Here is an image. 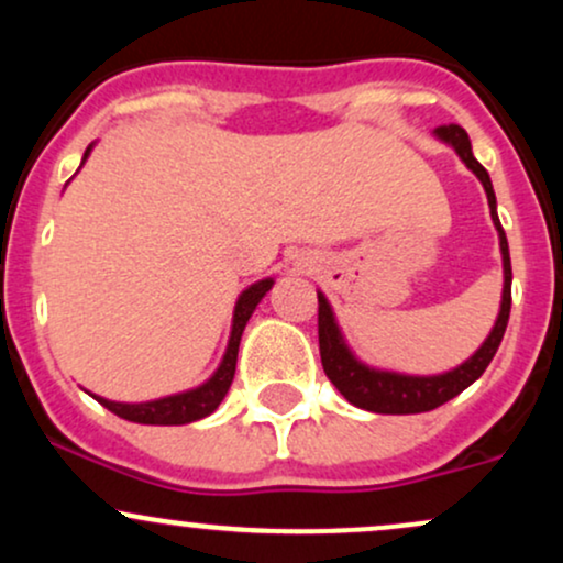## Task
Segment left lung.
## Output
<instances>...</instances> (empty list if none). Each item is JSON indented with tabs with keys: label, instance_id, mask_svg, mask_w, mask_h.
Here are the masks:
<instances>
[{
	"label": "left lung",
	"instance_id": "8db88e82",
	"mask_svg": "<svg viewBox=\"0 0 563 563\" xmlns=\"http://www.w3.org/2000/svg\"><path fill=\"white\" fill-rule=\"evenodd\" d=\"M434 137L448 142L452 151L461 156L463 164L468 166L471 172L479 177V183L487 192L489 203V217H493V224L497 230V238H500V254H503V299H500V312H497V320L489 331L484 344L476 349L474 354L452 367L448 373H439V376H405V373L394 371H378V367H371L360 363L352 354V349L346 346L344 335H341L339 322L333 318V309L328 303L325 296L318 290V335H320V360L322 371L331 378V384L339 389L354 407H363V410L371 412H384V416H412V412H429L434 407L450 402L452 397H457L463 389H468L476 378L487 371V365L493 363L497 346H500L503 333H506L508 314H510V254H508V241L506 232L500 228V219H497V200L493 190V179L479 161L474 158V151H471V140L466 129L457 124L450 126H437Z\"/></svg>",
	"mask_w": 563,
	"mask_h": 563
}]
</instances>
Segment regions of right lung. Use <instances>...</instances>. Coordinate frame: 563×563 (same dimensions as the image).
I'll return each mask as SVG.
<instances>
[{"mask_svg": "<svg viewBox=\"0 0 563 563\" xmlns=\"http://www.w3.org/2000/svg\"><path fill=\"white\" fill-rule=\"evenodd\" d=\"M92 153V145L84 151V161L89 158ZM81 161V164H84ZM273 277H264V280L254 283L238 296L235 301V312H232V331H230V341H228V352H224L222 363L214 371L206 384L196 386L190 391H179L172 394V397H161V399H151V402H111L106 397H92L100 402L102 407L115 412L119 418L132 423H145V426H183V423H192L200 421V418L211 416L217 410L219 402L228 394L232 376H235V363H238V346H241V335L245 322H249L251 314H254L256 303H260L267 290L273 288Z\"/></svg>", "mask_w": 563, "mask_h": 563, "instance_id": "obj_1", "label": "right lung"}]
</instances>
